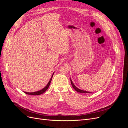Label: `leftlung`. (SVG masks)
Listing matches in <instances>:
<instances>
[{
	"instance_id": "1",
	"label": "left lung",
	"mask_w": 128,
	"mask_h": 128,
	"mask_svg": "<svg viewBox=\"0 0 128 128\" xmlns=\"http://www.w3.org/2000/svg\"><path fill=\"white\" fill-rule=\"evenodd\" d=\"M70 82H71V84H72V86L73 87V88H74L75 90L77 92H79V93H91V92H88V91H84V90H80V89L78 88H77V87L75 86L74 84L73 83L72 81V80L71 78H70Z\"/></svg>"
}]
</instances>
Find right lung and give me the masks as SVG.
<instances>
[{"instance_id":"add662e5","label":"right lung","mask_w":128,"mask_h":128,"mask_svg":"<svg viewBox=\"0 0 128 128\" xmlns=\"http://www.w3.org/2000/svg\"><path fill=\"white\" fill-rule=\"evenodd\" d=\"M54 73V72L53 73V74L51 77V78H50L49 82H48V83L47 84V85L43 88H42V90H39V91H36V92H24L25 94H30V95H34V96H35V95H40V94H42L43 93H44L46 90H48V88L50 85V83H51V80H52V78L53 77V74Z\"/></svg>"}]
</instances>
